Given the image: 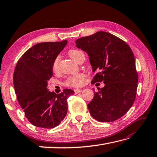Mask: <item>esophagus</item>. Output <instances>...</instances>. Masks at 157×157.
I'll return each mask as SVG.
<instances>
[{"label": "esophagus", "instance_id": "34e87169", "mask_svg": "<svg viewBox=\"0 0 157 157\" xmlns=\"http://www.w3.org/2000/svg\"><path fill=\"white\" fill-rule=\"evenodd\" d=\"M74 91H75V94H78V93H80V92H81L82 89H75Z\"/></svg>", "mask_w": 157, "mask_h": 157}]
</instances>
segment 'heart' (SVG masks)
I'll use <instances>...</instances> for the list:
<instances>
[{
	"label": "heart",
	"mask_w": 157,
	"mask_h": 157,
	"mask_svg": "<svg viewBox=\"0 0 157 157\" xmlns=\"http://www.w3.org/2000/svg\"><path fill=\"white\" fill-rule=\"evenodd\" d=\"M68 55L73 60H75L77 62L80 57H81L82 56H84L85 54L81 50L71 49L68 52ZM59 61H60V57L59 56H57L55 58V59L53 60V64H52V68L53 71L55 72L58 71ZM86 78H87V76H86V75L85 73H82V72L78 73V74L75 75L73 76H70L69 77L67 78L66 81L64 82V84L67 86H72V87H81V86L85 84Z\"/></svg>",
	"instance_id": "obj_1"
}]
</instances>
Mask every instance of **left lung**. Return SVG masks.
I'll list each match as a JSON object with an SVG mask.
<instances>
[{
    "mask_svg": "<svg viewBox=\"0 0 157 157\" xmlns=\"http://www.w3.org/2000/svg\"><path fill=\"white\" fill-rule=\"evenodd\" d=\"M75 43L88 54L93 71L97 72L92 84H105L87 105L89 113L100 122L119 119L132 106L136 96L138 75L132 50L122 39L103 31Z\"/></svg>",
    "mask_w": 157,
    "mask_h": 157,
    "instance_id": "1",
    "label": "left lung"
}]
</instances>
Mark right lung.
Returning a JSON list of instances; mask_svg holds the SVG:
<instances>
[{"label":"right lung","instance_id":"add662e5","mask_svg":"<svg viewBox=\"0 0 157 157\" xmlns=\"http://www.w3.org/2000/svg\"><path fill=\"white\" fill-rule=\"evenodd\" d=\"M67 43L64 40L38 43L27 50L16 64L13 85L17 101L34 126L51 129L59 125L66 116L67 99L75 92L65 89L56 94L47 87L53 76V60Z\"/></svg>","mask_w":157,"mask_h":157}]
</instances>
